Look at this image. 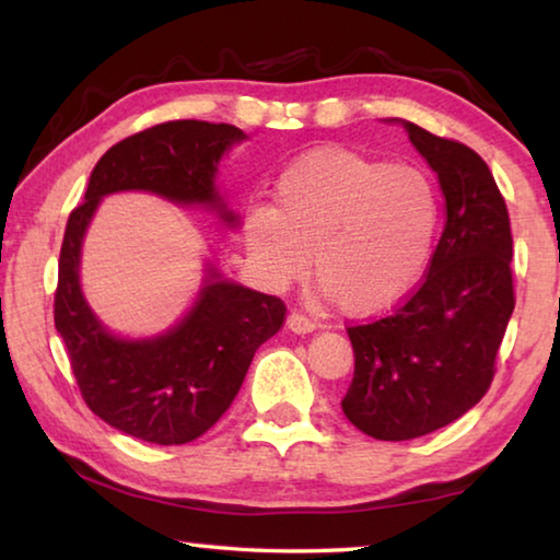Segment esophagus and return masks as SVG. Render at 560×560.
Returning a JSON list of instances; mask_svg holds the SVG:
<instances>
[{"label":"esophagus","mask_w":560,"mask_h":560,"mask_svg":"<svg viewBox=\"0 0 560 560\" xmlns=\"http://www.w3.org/2000/svg\"><path fill=\"white\" fill-rule=\"evenodd\" d=\"M287 326H289L291 334H296V336L314 334V330L318 328L316 320H311V318H306L303 314H296V311H293V314H289V318H287Z\"/></svg>","instance_id":"34e87169"}]
</instances>
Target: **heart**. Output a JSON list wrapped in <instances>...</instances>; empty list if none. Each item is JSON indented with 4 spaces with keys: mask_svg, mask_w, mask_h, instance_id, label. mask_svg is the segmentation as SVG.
<instances>
[{
    "mask_svg": "<svg viewBox=\"0 0 560 560\" xmlns=\"http://www.w3.org/2000/svg\"><path fill=\"white\" fill-rule=\"evenodd\" d=\"M438 222V192L420 170L318 148L283 167L273 207H246L242 234L269 287L301 279L311 261L320 296L368 316L410 293L430 261Z\"/></svg>",
    "mask_w": 560,
    "mask_h": 560,
    "instance_id": "obj_1",
    "label": "heart"
}]
</instances>
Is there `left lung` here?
Returning a JSON list of instances; mask_svg holds the SVG:
<instances>
[{
    "label": "left lung",
    "instance_id": "obj_1",
    "mask_svg": "<svg viewBox=\"0 0 560 560\" xmlns=\"http://www.w3.org/2000/svg\"><path fill=\"white\" fill-rule=\"evenodd\" d=\"M400 122L444 197V230L422 287L393 316L348 328L355 373L343 412L368 438L402 442L471 410L494 377L514 314L506 202L471 148Z\"/></svg>",
    "mask_w": 560,
    "mask_h": 560
}]
</instances>
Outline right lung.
<instances>
[{
    "label": "right lung",
    "instance_id": "obj_1",
    "mask_svg": "<svg viewBox=\"0 0 560 560\" xmlns=\"http://www.w3.org/2000/svg\"><path fill=\"white\" fill-rule=\"evenodd\" d=\"M249 138L226 122L170 120L136 132L103 155L83 202L66 224L54 324L86 405L103 422L153 444H187L230 410L252 358L277 334L287 306L226 279L205 257L192 303L163 334L110 330L81 287L83 240L103 197L148 192L177 207H202L224 230H240L217 187L222 158Z\"/></svg>",
    "mask_w": 560,
    "mask_h": 560
}]
</instances>
